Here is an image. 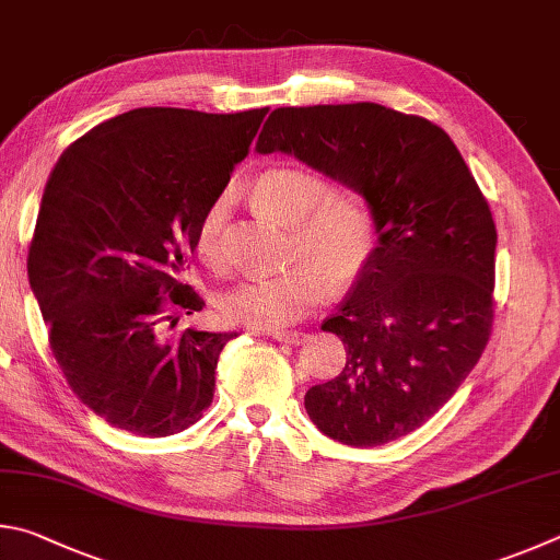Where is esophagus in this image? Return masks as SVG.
<instances>
[{"instance_id":"esophagus-1","label":"esophagus","mask_w":560,"mask_h":560,"mask_svg":"<svg viewBox=\"0 0 560 560\" xmlns=\"http://www.w3.org/2000/svg\"><path fill=\"white\" fill-rule=\"evenodd\" d=\"M262 335L275 339V341H280V345H302V341L307 339L305 335H302V331H278V329H268V331H262Z\"/></svg>"}]
</instances>
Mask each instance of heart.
<instances>
[{
  "label": "heart",
  "instance_id": "b5f03b06",
  "mask_svg": "<svg viewBox=\"0 0 560 560\" xmlns=\"http://www.w3.org/2000/svg\"><path fill=\"white\" fill-rule=\"evenodd\" d=\"M327 191L325 179L298 166H275L255 179V201L292 225V255L302 260L285 272L248 278L223 292L219 307L225 319L253 329L292 325L325 298V275L331 282H347L364 268L376 241L374 219L361 201L351 196L325 199ZM225 209L229 199L219 196L196 229V245L211 265L223 262Z\"/></svg>",
  "mask_w": 560,
  "mask_h": 560
}]
</instances>
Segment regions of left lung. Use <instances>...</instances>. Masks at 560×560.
I'll return each instance as SVG.
<instances>
[{
  "label": "left lung",
  "mask_w": 560,
  "mask_h": 560,
  "mask_svg": "<svg viewBox=\"0 0 560 560\" xmlns=\"http://www.w3.org/2000/svg\"><path fill=\"white\" fill-rule=\"evenodd\" d=\"M255 152H282L366 201L376 248L322 329L337 378L305 408L327 438L376 447L435 416L482 357L494 317L497 229L463 154L425 117L376 103L278 107Z\"/></svg>",
  "instance_id": "obj_1"
}]
</instances>
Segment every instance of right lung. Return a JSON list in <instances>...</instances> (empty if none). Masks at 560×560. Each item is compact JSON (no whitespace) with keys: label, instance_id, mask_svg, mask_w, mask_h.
Segmentation results:
<instances>
[{"label":"right lung","instance_id":"1","mask_svg":"<svg viewBox=\"0 0 560 560\" xmlns=\"http://www.w3.org/2000/svg\"><path fill=\"white\" fill-rule=\"evenodd\" d=\"M265 113L137 107L95 125L48 176L28 285L68 386L127 433H182L211 406L219 354L238 335L164 327L203 307L179 282L186 255Z\"/></svg>","mask_w":560,"mask_h":560}]
</instances>
